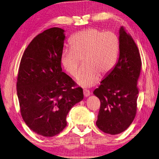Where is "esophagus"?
Wrapping results in <instances>:
<instances>
[{"mask_svg":"<svg viewBox=\"0 0 159 159\" xmlns=\"http://www.w3.org/2000/svg\"><path fill=\"white\" fill-rule=\"evenodd\" d=\"M83 94H84V97H88L91 95V93H90V91H89V90H88V89H84Z\"/></svg>","mask_w":159,"mask_h":159,"instance_id":"obj_1","label":"esophagus"}]
</instances>
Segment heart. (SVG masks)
<instances>
[{"mask_svg": "<svg viewBox=\"0 0 159 159\" xmlns=\"http://www.w3.org/2000/svg\"><path fill=\"white\" fill-rule=\"evenodd\" d=\"M69 42L70 48L64 49L61 62L67 72L76 77L84 61L85 68L78 79L83 87L93 86L100 75H108L117 63L120 40L114 32L90 27L76 32Z\"/></svg>", "mask_w": 159, "mask_h": 159, "instance_id": "heart-1", "label": "heart"}]
</instances>
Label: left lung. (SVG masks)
Masks as SVG:
<instances>
[{
  "instance_id": "obj_1",
  "label": "left lung",
  "mask_w": 159,
  "mask_h": 159,
  "mask_svg": "<svg viewBox=\"0 0 159 159\" xmlns=\"http://www.w3.org/2000/svg\"><path fill=\"white\" fill-rule=\"evenodd\" d=\"M119 40L118 61L93 91L101 102L96 125L111 135L125 131L135 118L142 67L138 48L124 27L120 30Z\"/></svg>"
}]
</instances>
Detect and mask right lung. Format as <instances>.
Segmentation results:
<instances>
[{"label":"right lung","instance_id":"obj_1","mask_svg":"<svg viewBox=\"0 0 159 159\" xmlns=\"http://www.w3.org/2000/svg\"><path fill=\"white\" fill-rule=\"evenodd\" d=\"M64 32L52 27L35 36L19 68L17 92L23 120L32 131L45 137L62 132L69 111L83 99V89L62 71Z\"/></svg>","mask_w":159,"mask_h":159}]
</instances>
